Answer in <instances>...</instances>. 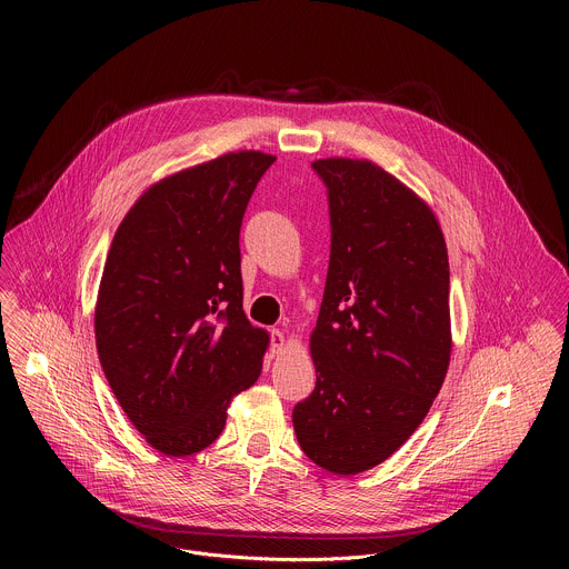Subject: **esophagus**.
Instances as JSON below:
<instances>
[{
  "label": "esophagus",
  "mask_w": 569,
  "mask_h": 569,
  "mask_svg": "<svg viewBox=\"0 0 569 569\" xmlns=\"http://www.w3.org/2000/svg\"><path fill=\"white\" fill-rule=\"evenodd\" d=\"M272 340H270V353L272 356H279L281 351H283V347H286V336H283V331H279V329H272Z\"/></svg>",
  "instance_id": "obj_1"
}]
</instances>
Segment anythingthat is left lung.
<instances>
[{
	"instance_id": "8db88e82",
	"label": "left lung",
	"mask_w": 569,
	"mask_h": 569,
	"mask_svg": "<svg viewBox=\"0 0 569 569\" xmlns=\"http://www.w3.org/2000/svg\"><path fill=\"white\" fill-rule=\"evenodd\" d=\"M331 261L310 336L317 382L292 426L308 459L358 475L421 426L450 365V268L432 209L369 159L312 161Z\"/></svg>"
}]
</instances>
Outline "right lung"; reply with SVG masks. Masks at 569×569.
Instances as JSON below:
<instances>
[{"label": "right lung", "mask_w": 569, "mask_h": 569, "mask_svg": "<svg viewBox=\"0 0 569 569\" xmlns=\"http://www.w3.org/2000/svg\"><path fill=\"white\" fill-rule=\"evenodd\" d=\"M274 159L238 150L159 180L112 238L99 360L126 417L167 457L211 446L231 398L261 376L270 336L242 312L238 238Z\"/></svg>", "instance_id": "right-lung-1"}]
</instances>
